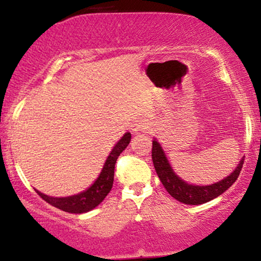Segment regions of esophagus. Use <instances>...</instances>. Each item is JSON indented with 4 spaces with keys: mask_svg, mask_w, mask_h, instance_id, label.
<instances>
[{
    "mask_svg": "<svg viewBox=\"0 0 261 261\" xmlns=\"http://www.w3.org/2000/svg\"><path fill=\"white\" fill-rule=\"evenodd\" d=\"M149 127V124L147 120H143V119H140V120H136L134 122L133 125H131V130L134 131V133H145V131H147Z\"/></svg>",
    "mask_w": 261,
    "mask_h": 261,
    "instance_id": "1",
    "label": "esophagus"
}]
</instances>
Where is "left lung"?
Returning a JSON list of instances; mask_svg holds the SVG:
<instances>
[{
  "label": "left lung",
  "mask_w": 261,
  "mask_h": 261,
  "mask_svg": "<svg viewBox=\"0 0 261 261\" xmlns=\"http://www.w3.org/2000/svg\"><path fill=\"white\" fill-rule=\"evenodd\" d=\"M152 145H153L152 146V161H153L154 169L160 176L162 184L174 199L182 203H187V205L205 203L223 194L238 179L244 163L242 160L238 167L233 170V173H230V175L223 180L216 182V184L207 185V187H196V185H191L182 181L179 176L175 175V173L170 168L166 155H164L163 149L157 141L154 140Z\"/></svg>",
  "instance_id": "left-lung-1"
}]
</instances>
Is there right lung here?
<instances>
[{"label":"right lung","instance_id":"obj_1","mask_svg":"<svg viewBox=\"0 0 261 261\" xmlns=\"http://www.w3.org/2000/svg\"><path fill=\"white\" fill-rule=\"evenodd\" d=\"M130 141L131 134H125L122 139L116 143L113 151L110 152L109 157H108L106 164L103 167V170H101L97 180L94 181V184L91 188L87 189L83 193L68 197H51L44 195V194L37 190L38 195L54 207L62 210L65 212H70V214H85V212H88L97 207L106 199L109 191L112 190L116 160H118L121 152L127 147Z\"/></svg>","mask_w":261,"mask_h":261}]
</instances>
